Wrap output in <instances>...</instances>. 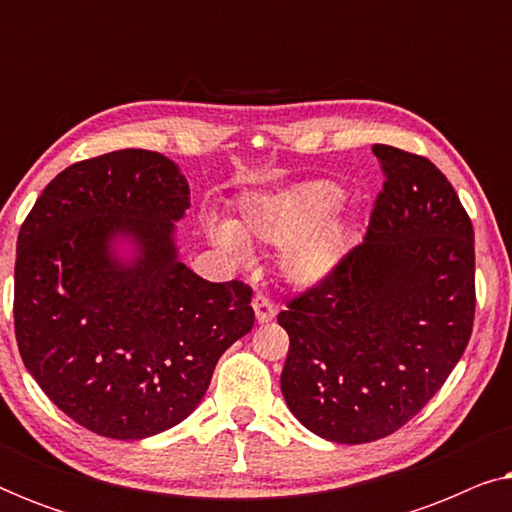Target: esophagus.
Here are the masks:
<instances>
[{
	"mask_svg": "<svg viewBox=\"0 0 512 512\" xmlns=\"http://www.w3.org/2000/svg\"><path fill=\"white\" fill-rule=\"evenodd\" d=\"M251 307H254L258 324H268V321L275 319V314H277V307L272 305L265 296H256L254 300H251Z\"/></svg>",
	"mask_w": 512,
	"mask_h": 512,
	"instance_id": "obj_1",
	"label": "esophagus"
}]
</instances>
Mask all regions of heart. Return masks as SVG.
<instances>
[{
	"label": "heart",
	"mask_w": 512,
	"mask_h": 512,
	"mask_svg": "<svg viewBox=\"0 0 512 512\" xmlns=\"http://www.w3.org/2000/svg\"><path fill=\"white\" fill-rule=\"evenodd\" d=\"M342 188L314 179L242 200L240 223H207V237L235 265L251 263L249 237L286 247L282 275L298 289L331 279L354 249V223L340 207Z\"/></svg>",
	"instance_id": "1"
}]
</instances>
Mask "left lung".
<instances>
[{
	"mask_svg": "<svg viewBox=\"0 0 512 512\" xmlns=\"http://www.w3.org/2000/svg\"><path fill=\"white\" fill-rule=\"evenodd\" d=\"M387 174L368 233L331 279L279 312L284 401L342 445L408 424L457 366L473 331V226L431 160L375 144Z\"/></svg>",
	"mask_w": 512,
	"mask_h": 512,
	"instance_id": "obj_1",
	"label": "left lung"
}]
</instances>
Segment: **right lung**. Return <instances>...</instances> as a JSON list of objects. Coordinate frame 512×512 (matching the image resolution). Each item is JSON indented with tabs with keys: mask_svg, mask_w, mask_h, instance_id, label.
Instances as JSON below:
<instances>
[{
	"mask_svg": "<svg viewBox=\"0 0 512 512\" xmlns=\"http://www.w3.org/2000/svg\"><path fill=\"white\" fill-rule=\"evenodd\" d=\"M191 188L163 153L123 149L60 172L18 235L13 317L25 368L88 431L163 433L254 326L251 289L179 258Z\"/></svg>",
	"mask_w": 512,
	"mask_h": 512,
	"instance_id": "add662e5",
	"label": "right lung"
}]
</instances>
